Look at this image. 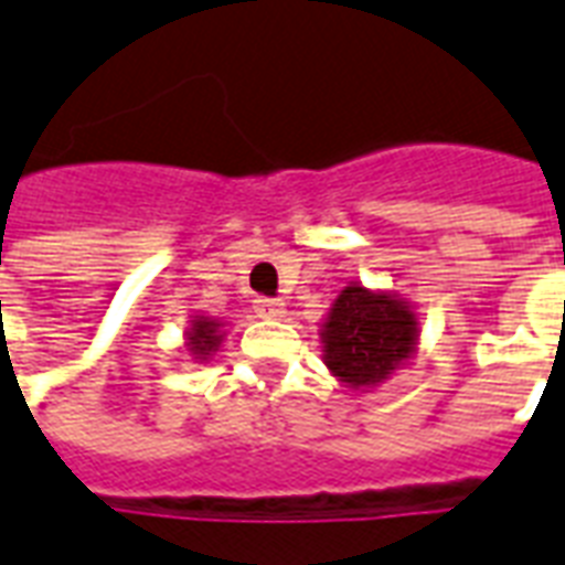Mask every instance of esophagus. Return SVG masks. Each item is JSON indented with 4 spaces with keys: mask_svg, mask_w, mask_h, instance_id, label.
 I'll return each instance as SVG.
<instances>
[{
    "mask_svg": "<svg viewBox=\"0 0 565 565\" xmlns=\"http://www.w3.org/2000/svg\"><path fill=\"white\" fill-rule=\"evenodd\" d=\"M287 305L281 299H255V313L264 319H281Z\"/></svg>",
    "mask_w": 565,
    "mask_h": 565,
    "instance_id": "34e87169",
    "label": "esophagus"
}]
</instances>
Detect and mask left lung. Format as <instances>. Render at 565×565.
Returning a JSON list of instances; mask_svg holds the SVG:
<instances>
[{"instance_id": "1", "label": "left lung", "mask_w": 565, "mask_h": 565, "mask_svg": "<svg viewBox=\"0 0 565 565\" xmlns=\"http://www.w3.org/2000/svg\"><path fill=\"white\" fill-rule=\"evenodd\" d=\"M322 343L328 370L340 381L375 386L416 349V317L395 296L352 284L337 296Z\"/></svg>"}]
</instances>
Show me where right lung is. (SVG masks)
<instances>
[{
  "mask_svg": "<svg viewBox=\"0 0 565 565\" xmlns=\"http://www.w3.org/2000/svg\"><path fill=\"white\" fill-rule=\"evenodd\" d=\"M216 322H207V319H195L193 331H190V352L195 358H207V354L220 345V334H216Z\"/></svg>",
  "mask_w": 565,
  "mask_h": 565,
  "instance_id": "right-lung-1",
  "label": "right lung"
}]
</instances>
